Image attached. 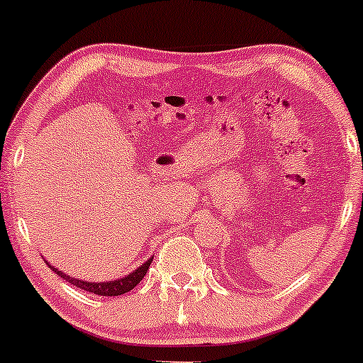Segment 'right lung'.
<instances>
[{
  "instance_id": "obj_1",
  "label": "right lung",
  "mask_w": 363,
  "mask_h": 363,
  "mask_svg": "<svg viewBox=\"0 0 363 363\" xmlns=\"http://www.w3.org/2000/svg\"><path fill=\"white\" fill-rule=\"evenodd\" d=\"M151 260L153 258H150L148 262H145L141 267H138L134 272L127 274L125 277L122 279H115V281H106V282H87V281H79V279H74L70 277L69 274L62 272V270L55 269L53 265L48 264L51 270H55L57 272V276H60L62 279H65L67 282H70V284H74L75 288H81L84 289V291H89V293H94V294H99V296H121L123 293H129L130 289H134L139 282L143 281V277L146 276V272H148L150 265H151Z\"/></svg>"
}]
</instances>
